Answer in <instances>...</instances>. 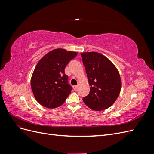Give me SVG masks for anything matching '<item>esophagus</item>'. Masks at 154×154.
Returning <instances> with one entry per match:
<instances>
[{"instance_id": "obj_1", "label": "esophagus", "mask_w": 154, "mask_h": 154, "mask_svg": "<svg viewBox=\"0 0 154 154\" xmlns=\"http://www.w3.org/2000/svg\"><path fill=\"white\" fill-rule=\"evenodd\" d=\"M78 87V85H74V86L73 87V88L74 89V91H77Z\"/></svg>"}]
</instances>
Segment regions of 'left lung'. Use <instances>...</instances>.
<instances>
[{
	"mask_svg": "<svg viewBox=\"0 0 154 154\" xmlns=\"http://www.w3.org/2000/svg\"><path fill=\"white\" fill-rule=\"evenodd\" d=\"M81 56L91 86L89 94L83 97V102L93 110L109 108L117 100L122 87L117 68L99 53H82Z\"/></svg>",
	"mask_w": 154,
	"mask_h": 154,
	"instance_id": "8db88e82",
	"label": "left lung"
}]
</instances>
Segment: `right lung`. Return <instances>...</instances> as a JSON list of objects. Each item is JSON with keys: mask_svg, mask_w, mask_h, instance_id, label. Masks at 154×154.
<instances>
[{"mask_svg": "<svg viewBox=\"0 0 154 154\" xmlns=\"http://www.w3.org/2000/svg\"><path fill=\"white\" fill-rule=\"evenodd\" d=\"M76 52L64 49L51 51L36 66L31 79V87L36 100L46 108L61 106L72 90L65 68Z\"/></svg>", "mask_w": 154, "mask_h": 154, "instance_id": "obj_1", "label": "right lung"}]
</instances>
